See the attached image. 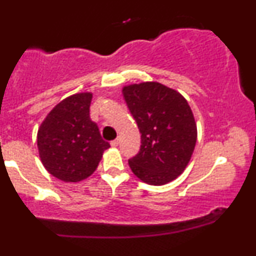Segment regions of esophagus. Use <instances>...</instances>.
<instances>
[{"mask_svg": "<svg viewBox=\"0 0 256 256\" xmlns=\"http://www.w3.org/2000/svg\"><path fill=\"white\" fill-rule=\"evenodd\" d=\"M110 146H119V138H116V140H112Z\"/></svg>", "mask_w": 256, "mask_h": 256, "instance_id": "esophagus-1", "label": "esophagus"}]
</instances>
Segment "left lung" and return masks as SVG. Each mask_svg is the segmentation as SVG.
<instances>
[{
  "mask_svg": "<svg viewBox=\"0 0 256 256\" xmlns=\"http://www.w3.org/2000/svg\"><path fill=\"white\" fill-rule=\"evenodd\" d=\"M125 102L140 132V149L128 160L132 172L150 185L174 180L189 164L198 128L188 101L156 82L122 89Z\"/></svg>",
  "mask_w": 256,
  "mask_h": 256,
  "instance_id": "8db88e82",
  "label": "left lung"
}]
</instances>
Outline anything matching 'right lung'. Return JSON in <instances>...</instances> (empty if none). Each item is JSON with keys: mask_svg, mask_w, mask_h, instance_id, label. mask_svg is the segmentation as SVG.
I'll return each instance as SVG.
<instances>
[{"mask_svg": "<svg viewBox=\"0 0 256 256\" xmlns=\"http://www.w3.org/2000/svg\"><path fill=\"white\" fill-rule=\"evenodd\" d=\"M91 98L90 92L64 98L52 108L38 130L37 146L43 166L60 180L76 183L89 177L110 146L90 119Z\"/></svg>", "mask_w": 256, "mask_h": 256, "instance_id": "1", "label": "right lung"}]
</instances>
